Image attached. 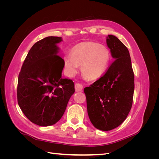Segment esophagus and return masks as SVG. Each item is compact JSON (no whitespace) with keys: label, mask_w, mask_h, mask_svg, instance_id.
<instances>
[{"label":"esophagus","mask_w":159,"mask_h":159,"mask_svg":"<svg viewBox=\"0 0 159 159\" xmlns=\"http://www.w3.org/2000/svg\"><path fill=\"white\" fill-rule=\"evenodd\" d=\"M75 91H77V92H78V91H81L83 89V85H81V84L75 83Z\"/></svg>","instance_id":"obj_1"}]
</instances>
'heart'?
I'll use <instances>...</instances> for the list:
<instances>
[{
    "label": "heart",
    "mask_w": 159,
    "mask_h": 159,
    "mask_svg": "<svg viewBox=\"0 0 159 159\" xmlns=\"http://www.w3.org/2000/svg\"><path fill=\"white\" fill-rule=\"evenodd\" d=\"M111 55L107 47L98 43L88 42L72 50L70 55L64 56L66 73L73 75L78 66L81 65V73L86 78L93 80L100 78L106 71Z\"/></svg>",
    "instance_id": "b5f03b06"
}]
</instances>
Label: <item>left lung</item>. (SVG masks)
Segmentation results:
<instances>
[{"mask_svg": "<svg viewBox=\"0 0 159 159\" xmlns=\"http://www.w3.org/2000/svg\"><path fill=\"white\" fill-rule=\"evenodd\" d=\"M107 45L115 61L102 78L84 88L88 116L98 129L107 131L117 127L132 107L134 73L127 48L113 35Z\"/></svg>", "mask_w": 159, "mask_h": 159, "instance_id": "obj_1", "label": "left lung"}]
</instances>
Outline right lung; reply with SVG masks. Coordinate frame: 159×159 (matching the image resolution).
Masks as SVG:
<instances>
[{"label": "right lung", "instance_id": "right-lung-1", "mask_svg": "<svg viewBox=\"0 0 159 159\" xmlns=\"http://www.w3.org/2000/svg\"><path fill=\"white\" fill-rule=\"evenodd\" d=\"M61 37L48 36L32 46L18 75L19 107L31 122L47 127L63 116L75 92L71 80L61 78L64 60L57 55Z\"/></svg>", "mask_w": 159, "mask_h": 159}]
</instances>
